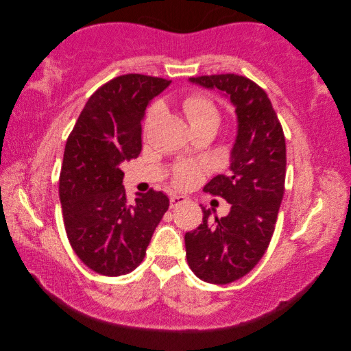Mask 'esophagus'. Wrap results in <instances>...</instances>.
<instances>
[{"label":"esophagus","instance_id":"obj_1","mask_svg":"<svg viewBox=\"0 0 351 351\" xmlns=\"http://www.w3.org/2000/svg\"><path fill=\"white\" fill-rule=\"evenodd\" d=\"M185 202H189V199L185 196H178V195L170 196V208H176V206H180Z\"/></svg>","mask_w":351,"mask_h":351}]
</instances>
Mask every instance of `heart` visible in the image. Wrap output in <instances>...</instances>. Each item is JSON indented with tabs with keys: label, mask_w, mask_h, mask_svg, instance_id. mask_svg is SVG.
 I'll return each mask as SVG.
<instances>
[{
	"label": "heart",
	"mask_w": 351,
	"mask_h": 351,
	"mask_svg": "<svg viewBox=\"0 0 351 351\" xmlns=\"http://www.w3.org/2000/svg\"><path fill=\"white\" fill-rule=\"evenodd\" d=\"M182 108H184L185 116L189 119L191 128L193 126L210 125V123L219 126L220 123L221 116L217 106H215L211 99L205 98L202 95H191L189 98H185ZM158 113H160L158 107H152L149 110L145 121L146 130L154 123ZM197 180H199V170L196 166H193V164H181V166L176 169L175 184L178 187H182V189L191 187L193 184H196Z\"/></svg>",
	"instance_id": "heart-1"
}]
</instances>
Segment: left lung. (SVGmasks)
Listing matches in <instances>:
<instances>
[{
	"mask_svg": "<svg viewBox=\"0 0 351 351\" xmlns=\"http://www.w3.org/2000/svg\"><path fill=\"white\" fill-rule=\"evenodd\" d=\"M190 81L225 93L237 113L230 171L204 187L230 204V211L210 220L211 211L202 206V225L185 234L191 271L204 282L226 285L247 274L270 244L285 191V136L267 93L252 80L220 73Z\"/></svg>",
	"mask_w": 351,
	"mask_h": 351,
	"instance_id": "left-lung-1",
	"label": "left lung"
}]
</instances>
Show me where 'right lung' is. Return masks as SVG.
Wrapping results in <instances>:
<instances>
[{"label": "right lung", "instance_id": "right-lung-1", "mask_svg": "<svg viewBox=\"0 0 351 351\" xmlns=\"http://www.w3.org/2000/svg\"><path fill=\"white\" fill-rule=\"evenodd\" d=\"M169 80L126 73L101 86L66 141L60 171L63 221L73 252L93 271L122 276L140 265L169 208L162 191L131 204L121 164L141 151V119Z\"/></svg>", "mask_w": 351, "mask_h": 351}]
</instances>
